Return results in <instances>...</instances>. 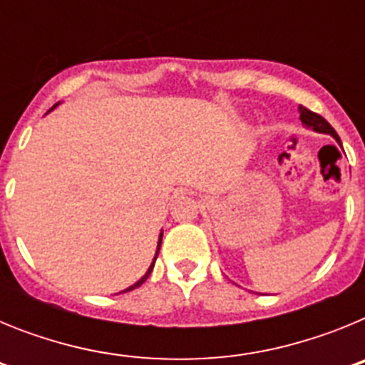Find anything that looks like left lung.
Returning <instances> with one entry per match:
<instances>
[{
	"label": "left lung",
	"mask_w": 365,
	"mask_h": 365,
	"mask_svg": "<svg viewBox=\"0 0 365 365\" xmlns=\"http://www.w3.org/2000/svg\"><path fill=\"white\" fill-rule=\"evenodd\" d=\"M299 120H302L303 125L311 128V130L318 131V133L331 135V137L336 138V143H340V137H338L336 131L333 130V125L329 124V122L325 120L322 115H318V113H314V111H311V109L302 108V106H299Z\"/></svg>",
	"instance_id": "1"
}]
</instances>
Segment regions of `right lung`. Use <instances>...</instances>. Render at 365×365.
<instances>
[{
  "mask_svg": "<svg viewBox=\"0 0 365 365\" xmlns=\"http://www.w3.org/2000/svg\"><path fill=\"white\" fill-rule=\"evenodd\" d=\"M160 243H163V232H160V235H159V245H157V252H155V257H153V261H151V265H150V269H148V272L144 274L143 278L138 279L137 283H133V285H131V287H128V289H125L124 292H128V291H133V289H137V287H140V285H143L144 282H146V279H148V276H150V274H151V270H153V267H155V259H157V256H159Z\"/></svg>",
  "mask_w": 365,
  "mask_h": 365,
  "instance_id": "add662e5",
  "label": "right lung"
}]
</instances>
